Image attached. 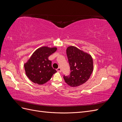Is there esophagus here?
<instances>
[{
  "instance_id": "1",
  "label": "esophagus",
  "mask_w": 122,
  "mask_h": 122,
  "mask_svg": "<svg viewBox=\"0 0 122 122\" xmlns=\"http://www.w3.org/2000/svg\"><path fill=\"white\" fill-rule=\"evenodd\" d=\"M56 70H57V72H61V68H60V67H59V68H58L57 69H56Z\"/></svg>"
}]
</instances>
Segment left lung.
<instances>
[{
	"instance_id": "left-lung-1",
	"label": "left lung",
	"mask_w": 122,
	"mask_h": 122,
	"mask_svg": "<svg viewBox=\"0 0 122 122\" xmlns=\"http://www.w3.org/2000/svg\"><path fill=\"white\" fill-rule=\"evenodd\" d=\"M71 73L64 76L65 82L72 87L78 86L86 82L93 71V60L91 55L75 46H70L67 50Z\"/></svg>"
}]
</instances>
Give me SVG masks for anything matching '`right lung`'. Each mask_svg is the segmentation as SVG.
<instances>
[{"instance_id":"obj_1","label":"right lung","mask_w":122,"mask_h":122,"mask_svg":"<svg viewBox=\"0 0 122 122\" xmlns=\"http://www.w3.org/2000/svg\"><path fill=\"white\" fill-rule=\"evenodd\" d=\"M56 50V47H40L33 53L30 58L24 64L26 75L32 82L43 84L49 81L57 72L52 67V61L48 60V57Z\"/></svg>"}]
</instances>
